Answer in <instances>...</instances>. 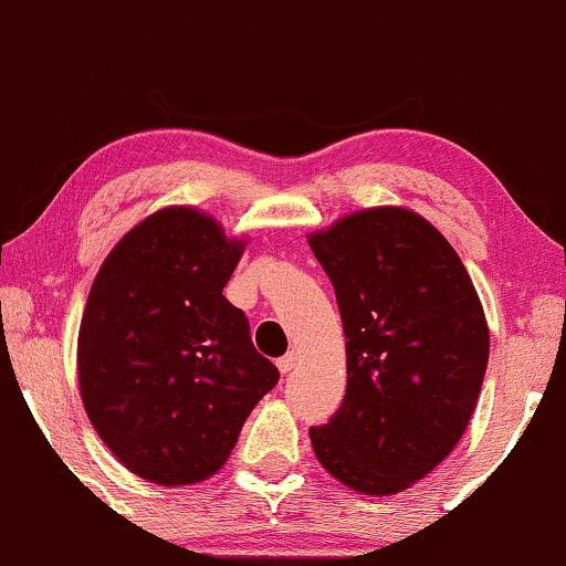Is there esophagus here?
Returning <instances> with one entry per match:
<instances>
[{
    "instance_id": "34e87169",
    "label": "esophagus",
    "mask_w": 566,
    "mask_h": 566,
    "mask_svg": "<svg viewBox=\"0 0 566 566\" xmlns=\"http://www.w3.org/2000/svg\"><path fill=\"white\" fill-rule=\"evenodd\" d=\"M294 364H297V354L294 352H290V354H284L280 361H276V366H280V371L282 374H290L292 369H294Z\"/></svg>"
}]
</instances>
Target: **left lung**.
I'll return each mask as SVG.
<instances>
[{
  "mask_svg": "<svg viewBox=\"0 0 566 566\" xmlns=\"http://www.w3.org/2000/svg\"><path fill=\"white\" fill-rule=\"evenodd\" d=\"M346 333V395L310 428L338 482L395 495L467 431L490 356L482 302L451 243L420 214L374 207L310 235Z\"/></svg>",
  "mask_w": 566,
  "mask_h": 566,
  "instance_id": "left-lung-1",
  "label": "left lung"
}]
</instances>
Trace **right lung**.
Listing matches in <instances>:
<instances>
[{"label":"right lung","mask_w":566,"mask_h":566,"mask_svg":"<svg viewBox=\"0 0 566 566\" xmlns=\"http://www.w3.org/2000/svg\"><path fill=\"white\" fill-rule=\"evenodd\" d=\"M243 253L192 207L135 226L102 264L78 331V387L94 431L133 474L202 482L226 464L280 369L253 348L222 290Z\"/></svg>","instance_id":"obj_1"}]
</instances>
